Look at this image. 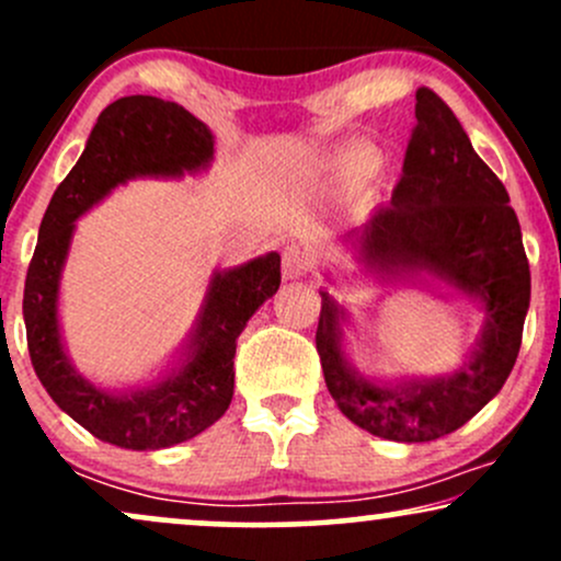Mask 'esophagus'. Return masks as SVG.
<instances>
[{"instance_id":"1","label":"esophagus","mask_w":561,"mask_h":561,"mask_svg":"<svg viewBox=\"0 0 561 561\" xmlns=\"http://www.w3.org/2000/svg\"><path fill=\"white\" fill-rule=\"evenodd\" d=\"M313 268V253L311 250L300 248V244H289L282 253V272L287 279H300Z\"/></svg>"}]
</instances>
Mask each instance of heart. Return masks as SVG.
<instances>
[{"mask_svg":"<svg viewBox=\"0 0 561 561\" xmlns=\"http://www.w3.org/2000/svg\"><path fill=\"white\" fill-rule=\"evenodd\" d=\"M358 163H362L364 169H369V165H371V156H362V158H358Z\"/></svg>","mask_w":561,"mask_h":561,"instance_id":"1","label":"heart"}]
</instances>
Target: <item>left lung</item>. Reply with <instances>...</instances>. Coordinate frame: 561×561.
Masks as SVG:
<instances>
[{
    "label": "left lung",
    "instance_id": "1",
    "mask_svg": "<svg viewBox=\"0 0 561 561\" xmlns=\"http://www.w3.org/2000/svg\"><path fill=\"white\" fill-rule=\"evenodd\" d=\"M347 242L366 268L424 272L485 302L480 351L456 375L405 388L356 377L340 351V311L321 293L317 351L340 411L366 433L427 443L467 424L504 388L523 345L530 266L506 186L482 163L459 118L433 89H416V126L392 199Z\"/></svg>",
    "mask_w": 561,
    "mask_h": 561
}]
</instances>
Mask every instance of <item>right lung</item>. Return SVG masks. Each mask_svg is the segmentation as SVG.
I'll use <instances>...</instances> for the list:
<instances>
[{"label": "right lung", "mask_w": 561, "mask_h": 561, "mask_svg": "<svg viewBox=\"0 0 561 561\" xmlns=\"http://www.w3.org/2000/svg\"><path fill=\"white\" fill-rule=\"evenodd\" d=\"M214 158L208 126L158 96H121L100 113L87 150L55 190L38 227L23 293L25 340L36 377L83 430L118 448L156 450L190 440L224 416L234 396V351L255 308L279 289V255L221 272L210 282L192 356L156 388L131 396L96 390L68 364L57 327V287L73 221L134 176H182Z\"/></svg>", "instance_id": "right-lung-1"}]
</instances>
